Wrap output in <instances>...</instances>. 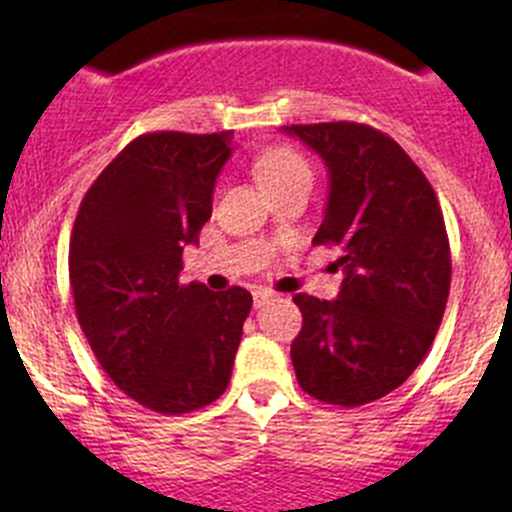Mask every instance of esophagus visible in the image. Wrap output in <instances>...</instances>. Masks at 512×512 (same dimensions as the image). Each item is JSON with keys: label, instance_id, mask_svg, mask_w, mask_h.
<instances>
[{"label": "esophagus", "instance_id": "esophagus-1", "mask_svg": "<svg viewBox=\"0 0 512 512\" xmlns=\"http://www.w3.org/2000/svg\"><path fill=\"white\" fill-rule=\"evenodd\" d=\"M252 299H255V307H262L267 299H272V292H270V289H265V287H257L255 292H252Z\"/></svg>", "mask_w": 512, "mask_h": 512}]
</instances>
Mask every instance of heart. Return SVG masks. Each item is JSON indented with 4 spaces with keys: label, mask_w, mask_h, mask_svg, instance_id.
<instances>
[{
    "label": "heart",
    "mask_w": 512,
    "mask_h": 512,
    "mask_svg": "<svg viewBox=\"0 0 512 512\" xmlns=\"http://www.w3.org/2000/svg\"><path fill=\"white\" fill-rule=\"evenodd\" d=\"M257 170H260V178L265 180L270 190L285 188L297 180H312V165L307 163L302 153L289 146H275L262 153L257 160Z\"/></svg>",
    "instance_id": "1"
}]
</instances>
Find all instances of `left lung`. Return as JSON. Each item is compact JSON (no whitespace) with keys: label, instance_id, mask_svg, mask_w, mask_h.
<instances>
[{"label":"left lung","instance_id":"left-lung-1","mask_svg":"<svg viewBox=\"0 0 512 512\" xmlns=\"http://www.w3.org/2000/svg\"><path fill=\"white\" fill-rule=\"evenodd\" d=\"M322 156L329 198L314 245H337V299L294 294L299 386L334 406L399 389L431 349L451 289V247L431 183L391 136L366 123L285 126Z\"/></svg>","mask_w":512,"mask_h":512}]
</instances>
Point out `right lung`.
<instances>
[{
    "instance_id": "1",
    "label": "right lung",
    "mask_w": 512,
    "mask_h": 512,
    "mask_svg": "<svg viewBox=\"0 0 512 512\" xmlns=\"http://www.w3.org/2000/svg\"><path fill=\"white\" fill-rule=\"evenodd\" d=\"M232 131L143 133L103 168L69 245L76 317L126 396L178 416L223 396L252 294L183 285L185 245L213 213Z\"/></svg>"
}]
</instances>
